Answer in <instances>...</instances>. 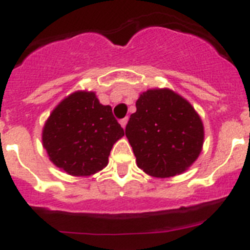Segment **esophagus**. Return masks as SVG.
<instances>
[{
	"label": "esophagus",
	"mask_w": 250,
	"mask_h": 250,
	"mask_svg": "<svg viewBox=\"0 0 250 250\" xmlns=\"http://www.w3.org/2000/svg\"><path fill=\"white\" fill-rule=\"evenodd\" d=\"M126 124H127V118L121 119V120H120V125H121V126L124 127V129H125V127H126Z\"/></svg>",
	"instance_id": "34e87169"
}]
</instances>
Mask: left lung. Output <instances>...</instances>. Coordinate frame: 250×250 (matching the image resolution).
<instances>
[{
	"label": "left lung",
	"instance_id": "obj_1",
	"mask_svg": "<svg viewBox=\"0 0 250 250\" xmlns=\"http://www.w3.org/2000/svg\"><path fill=\"white\" fill-rule=\"evenodd\" d=\"M125 134L141 170L155 178L184 173L198 159L204 126L193 106L169 89L147 90L136 101V112Z\"/></svg>",
	"mask_w": 250,
	"mask_h": 250
}]
</instances>
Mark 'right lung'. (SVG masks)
<instances>
[{
    "label": "right lung",
    "instance_id": "1",
    "mask_svg": "<svg viewBox=\"0 0 250 250\" xmlns=\"http://www.w3.org/2000/svg\"><path fill=\"white\" fill-rule=\"evenodd\" d=\"M124 134L111 106L99 103L95 92L76 91L51 112L42 145L57 167L68 175L87 176L107 165L112 145Z\"/></svg>",
    "mask_w": 250,
    "mask_h": 250
}]
</instances>
